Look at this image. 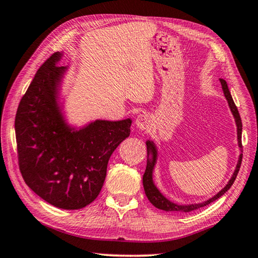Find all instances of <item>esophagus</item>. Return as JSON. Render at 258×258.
I'll list each match as a JSON object with an SVG mask.
<instances>
[{
	"label": "esophagus",
	"instance_id": "1",
	"mask_svg": "<svg viewBox=\"0 0 258 258\" xmlns=\"http://www.w3.org/2000/svg\"><path fill=\"white\" fill-rule=\"evenodd\" d=\"M135 125L141 131L148 130L151 126V117L148 115L147 112H142L137 117V120H135Z\"/></svg>",
	"mask_w": 258,
	"mask_h": 258
}]
</instances>
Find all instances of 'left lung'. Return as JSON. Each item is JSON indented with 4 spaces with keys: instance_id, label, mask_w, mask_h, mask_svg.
Masks as SVG:
<instances>
[{
    "instance_id": "left-lung-1",
    "label": "left lung",
    "mask_w": 258,
    "mask_h": 258,
    "mask_svg": "<svg viewBox=\"0 0 258 258\" xmlns=\"http://www.w3.org/2000/svg\"><path fill=\"white\" fill-rule=\"evenodd\" d=\"M221 84H222V89H223V92L226 100H228L229 102V106L231 108V111H232L234 118H235V123H237V127H238V142H239V147L242 148V143H241V132H242V123H241V118H240V115H239V111H238V108L235 106L234 102H233V99L231 97V93L228 89V85H226V82L224 80H220ZM147 148H148V151L152 152V160L147 161V167H146V171L145 174H143V187H145V192H146V196L147 198L149 199V202L154 205L155 207L159 208V209H163V211L166 212H183V213H187V212H191V211H195V209H198L200 207H204L206 206V205L213 203L214 200H216L221 197V196H223L226 191H228L231 185L233 184V182L235 180V177H237L238 173H239V169H240V166H241V160H242V154L240 155L239 157V160H238V164H237V168H235V171L233 173L232 177H231V180L229 181L228 184L224 187V189H222L220 192L216 196H214L213 198H211L207 202H205L203 204H197V205H187V206H181V205H176L172 202H169V200L166 199L163 195L160 194L158 191V189L155 186L154 182H152V168H154V165H155V161H156V156H157V151H156V148L155 146L152 145L150 141L147 142Z\"/></svg>"
}]
</instances>
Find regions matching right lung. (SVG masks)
Returning <instances> with one entry per match:
<instances>
[{"label":"right lung","mask_w":258,"mask_h":258,"mask_svg":"<svg viewBox=\"0 0 258 258\" xmlns=\"http://www.w3.org/2000/svg\"><path fill=\"white\" fill-rule=\"evenodd\" d=\"M53 53L38 68L17 109L15 130L21 175L55 207L80 209L98 197L108 160L130 137L132 120H98L78 132L64 125L55 102L64 67Z\"/></svg>","instance_id":"add662e5"}]
</instances>
